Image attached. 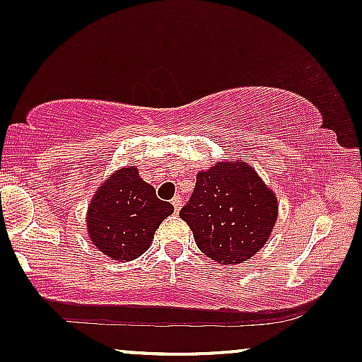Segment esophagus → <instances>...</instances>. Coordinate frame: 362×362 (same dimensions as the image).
<instances>
[{
  "label": "esophagus",
  "mask_w": 362,
  "mask_h": 362,
  "mask_svg": "<svg viewBox=\"0 0 362 362\" xmlns=\"http://www.w3.org/2000/svg\"><path fill=\"white\" fill-rule=\"evenodd\" d=\"M170 204L174 205V211L180 212V209H181V197H180V195H176V197L173 198V200H170Z\"/></svg>",
  "instance_id": "esophagus-1"
}]
</instances>
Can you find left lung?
Segmentation results:
<instances>
[{
  "mask_svg": "<svg viewBox=\"0 0 362 362\" xmlns=\"http://www.w3.org/2000/svg\"><path fill=\"white\" fill-rule=\"evenodd\" d=\"M197 247L221 264L250 259L269 240L278 204L274 193L245 162H219L197 176L180 211Z\"/></svg>",
  "mask_w": 362,
  "mask_h": 362,
  "instance_id": "1",
  "label": "left lung"
}]
</instances>
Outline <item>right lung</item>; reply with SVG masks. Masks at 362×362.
Here are the masks:
<instances>
[{"instance_id": "obj_1", "label": "right lung", "mask_w": 362, "mask_h": 362, "mask_svg": "<svg viewBox=\"0 0 362 362\" xmlns=\"http://www.w3.org/2000/svg\"><path fill=\"white\" fill-rule=\"evenodd\" d=\"M173 212V205L138 176V169L126 167L96 192L88 209V231L105 255L133 260L150 247L157 228Z\"/></svg>"}]
</instances>
